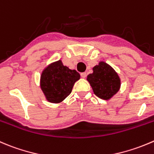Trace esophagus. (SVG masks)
Instances as JSON below:
<instances>
[{"label": "esophagus", "mask_w": 154, "mask_h": 154, "mask_svg": "<svg viewBox=\"0 0 154 154\" xmlns=\"http://www.w3.org/2000/svg\"><path fill=\"white\" fill-rule=\"evenodd\" d=\"M80 76H81V77H83V78H86V72L81 73V74H80Z\"/></svg>", "instance_id": "obj_1"}]
</instances>
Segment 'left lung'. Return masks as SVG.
<instances>
[{"instance_id":"obj_1","label":"left lung","mask_w":154,"mask_h":154,"mask_svg":"<svg viewBox=\"0 0 154 154\" xmlns=\"http://www.w3.org/2000/svg\"><path fill=\"white\" fill-rule=\"evenodd\" d=\"M93 73L87 76L94 94L98 98L109 100L120 88V79L113 68L104 62H100L92 68Z\"/></svg>"}]
</instances>
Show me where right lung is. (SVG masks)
I'll use <instances>...</instances> for the list:
<instances>
[{
	"label": "right lung",
	"mask_w": 154,
	"mask_h": 154,
	"mask_svg": "<svg viewBox=\"0 0 154 154\" xmlns=\"http://www.w3.org/2000/svg\"><path fill=\"white\" fill-rule=\"evenodd\" d=\"M80 75L76 70H71L59 60L49 65L41 76V88L49 102H62L71 94Z\"/></svg>",
	"instance_id": "right-lung-1"
}]
</instances>
